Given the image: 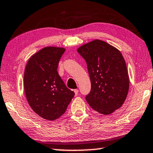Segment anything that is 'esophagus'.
Wrapping results in <instances>:
<instances>
[{
  "mask_svg": "<svg viewBox=\"0 0 153 153\" xmlns=\"http://www.w3.org/2000/svg\"><path fill=\"white\" fill-rule=\"evenodd\" d=\"M74 92H75V95H76V96L78 95L79 91H78V90H77V89H75V90H74Z\"/></svg>",
  "mask_w": 153,
  "mask_h": 153,
  "instance_id": "1",
  "label": "esophagus"
}]
</instances>
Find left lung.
I'll return each instance as SVG.
<instances>
[{"label": "left lung", "instance_id": "8db88e82", "mask_svg": "<svg viewBox=\"0 0 153 153\" xmlns=\"http://www.w3.org/2000/svg\"><path fill=\"white\" fill-rule=\"evenodd\" d=\"M86 62L91 90L86 100L92 109L108 115L123 104L129 90L125 60L117 48L100 40L77 49Z\"/></svg>", "mask_w": 153, "mask_h": 153}]
</instances>
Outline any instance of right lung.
Returning <instances> with one entry per match:
<instances>
[{
	"label": "right lung",
	"instance_id": "obj_1",
	"mask_svg": "<svg viewBox=\"0 0 153 153\" xmlns=\"http://www.w3.org/2000/svg\"><path fill=\"white\" fill-rule=\"evenodd\" d=\"M65 51L63 48H44L29 59L25 67L24 89L27 102L36 113L47 120L60 117L75 95L57 71Z\"/></svg>",
	"mask_w": 153,
	"mask_h": 153
}]
</instances>
